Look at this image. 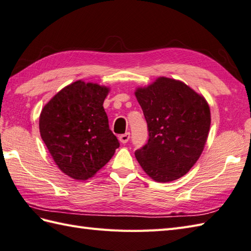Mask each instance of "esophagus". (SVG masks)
<instances>
[{
    "instance_id": "1",
    "label": "esophagus",
    "mask_w": 251,
    "mask_h": 251,
    "mask_svg": "<svg viewBox=\"0 0 251 251\" xmlns=\"http://www.w3.org/2000/svg\"><path fill=\"white\" fill-rule=\"evenodd\" d=\"M129 138H130V133L129 132H125V133H123V135H121L119 137V140L121 141V143L126 144L128 142V140H129Z\"/></svg>"
}]
</instances>
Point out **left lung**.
<instances>
[{
  "mask_svg": "<svg viewBox=\"0 0 251 251\" xmlns=\"http://www.w3.org/2000/svg\"><path fill=\"white\" fill-rule=\"evenodd\" d=\"M136 97L149 130L147 144L135 152L140 166L156 182L185 176L199 159L211 125L204 97L165 77L138 89Z\"/></svg>",
  "mask_w": 251,
  "mask_h": 251,
  "instance_id": "8db88e82",
  "label": "left lung"
}]
</instances>
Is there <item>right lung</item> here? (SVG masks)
Returning a JSON list of instances; mask_svg holds the SVG:
<instances>
[{
	"label": "right lung",
	"instance_id": "right-lung-1",
	"mask_svg": "<svg viewBox=\"0 0 251 251\" xmlns=\"http://www.w3.org/2000/svg\"><path fill=\"white\" fill-rule=\"evenodd\" d=\"M108 91L96 83L75 81L40 113L43 141L61 171L75 179L92 177L120 147L102 106Z\"/></svg>",
	"mask_w": 251,
	"mask_h": 251
}]
</instances>
